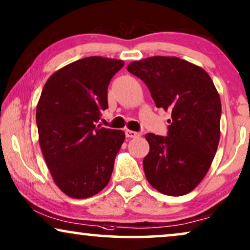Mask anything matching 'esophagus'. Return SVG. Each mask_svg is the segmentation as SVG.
<instances>
[{"label":"esophagus","instance_id":"obj_1","mask_svg":"<svg viewBox=\"0 0 250 250\" xmlns=\"http://www.w3.org/2000/svg\"><path fill=\"white\" fill-rule=\"evenodd\" d=\"M125 136H127L128 138H137L141 136V134L137 131H132V130H125Z\"/></svg>","mask_w":250,"mask_h":250}]
</instances>
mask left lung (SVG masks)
<instances>
[{
  "label": "left lung",
  "instance_id": "8db88e82",
  "mask_svg": "<svg viewBox=\"0 0 250 250\" xmlns=\"http://www.w3.org/2000/svg\"><path fill=\"white\" fill-rule=\"evenodd\" d=\"M127 69L145 82L156 107L171 112L166 137L145 136L146 179L164 194L184 195L204 179L217 151L222 105L214 82L204 68L177 57L145 58Z\"/></svg>",
  "mask_w": 250,
  "mask_h": 250
}]
</instances>
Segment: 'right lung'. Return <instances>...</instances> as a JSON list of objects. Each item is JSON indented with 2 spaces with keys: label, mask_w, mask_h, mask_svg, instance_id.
Wrapping results in <instances>:
<instances>
[{
  "label": "right lung",
  "mask_w": 250,
  "mask_h": 250,
  "mask_svg": "<svg viewBox=\"0 0 250 250\" xmlns=\"http://www.w3.org/2000/svg\"><path fill=\"white\" fill-rule=\"evenodd\" d=\"M125 62L94 56L50 76L36 106L39 142L50 174L68 197L84 199L111 179L125 132L96 123L108 107L107 88Z\"/></svg>",
  "instance_id": "1"
}]
</instances>
